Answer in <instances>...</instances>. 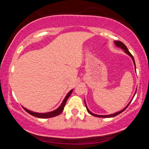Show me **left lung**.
I'll list each match as a JSON object with an SVG mask.
<instances>
[{"label":"left lung","instance_id":"left-lung-1","mask_svg":"<svg viewBox=\"0 0 149 149\" xmlns=\"http://www.w3.org/2000/svg\"><path fill=\"white\" fill-rule=\"evenodd\" d=\"M114 43H115V45H116V46H117V47H120V48H121V49H123V50H124V52H125L126 54H128V55H129L130 57L132 58V61H133V63H134V67H135V70H136V65H135V61H134V57H133V56L132 55V54H131V53L129 52V50H128L127 47H126L124 43H123L122 42H120V41H118V40H117V41H114ZM136 91H135V93H134V96H133V97H132V99L130 102H129V104H128L126 106V107H125L123 109H122V110H121V111H118V112H116V113H112V114H109V115H97V114H95V113H92V112L90 111L89 110V109H88V107H87V105H86V102H85V107H86L87 111H88V112L89 113H90V114H91L92 116H95V117H98V118H112V117H114V116H118V114L121 113H122V112H123L126 109H127L128 106L130 105V104L131 103L132 100H133V98H134V97L135 94H136Z\"/></svg>","mask_w":149,"mask_h":149}]
</instances>
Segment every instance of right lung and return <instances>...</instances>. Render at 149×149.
<instances>
[{"mask_svg":"<svg viewBox=\"0 0 149 149\" xmlns=\"http://www.w3.org/2000/svg\"><path fill=\"white\" fill-rule=\"evenodd\" d=\"M73 90H70V91L69 92V93H68L67 95H66V96L65 97V98L64 99V100H63L62 103L61 104V105L59 106V107H58L56 110L52 111L47 112V113H36V112L31 111L26 109V108H24V107H22V108L24 109L26 111L27 113H29L31 114V116H35V117H37V118H52V117H54V116H59V114L61 113V112L63 111V110H64V108L65 107V104H66V101H67L68 99H69L70 95H71Z\"/></svg>","mask_w":149,"mask_h":149,"instance_id":"right-lung-1","label":"right lung"}]
</instances>
